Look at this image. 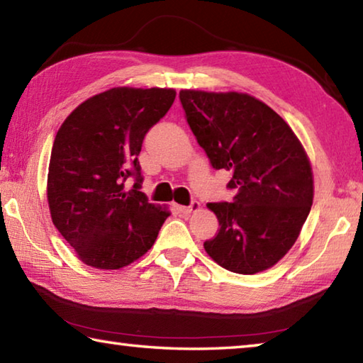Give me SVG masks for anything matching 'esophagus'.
Instances as JSON below:
<instances>
[{"instance_id": "esophagus-1", "label": "esophagus", "mask_w": 363, "mask_h": 363, "mask_svg": "<svg viewBox=\"0 0 363 363\" xmlns=\"http://www.w3.org/2000/svg\"><path fill=\"white\" fill-rule=\"evenodd\" d=\"M177 210H179L182 214H190L200 210V203L199 201H192L189 206H177Z\"/></svg>"}]
</instances>
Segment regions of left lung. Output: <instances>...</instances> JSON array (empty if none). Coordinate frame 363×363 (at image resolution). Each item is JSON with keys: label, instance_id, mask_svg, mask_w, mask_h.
Returning a JSON list of instances; mask_svg holds the SVG:
<instances>
[{"label": "left lung", "instance_id": "obj_1", "mask_svg": "<svg viewBox=\"0 0 363 363\" xmlns=\"http://www.w3.org/2000/svg\"><path fill=\"white\" fill-rule=\"evenodd\" d=\"M194 136L216 169L232 171L230 203H208L219 232L203 243L214 262L251 275L277 264L298 240L312 200L309 157L288 123L245 93L182 89Z\"/></svg>", "mask_w": 363, "mask_h": 363}]
</instances>
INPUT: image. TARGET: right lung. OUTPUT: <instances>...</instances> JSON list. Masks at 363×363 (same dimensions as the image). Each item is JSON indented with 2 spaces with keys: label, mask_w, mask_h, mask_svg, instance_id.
I'll return each instance as SVG.
<instances>
[{
  "label": "right lung",
  "mask_w": 363,
  "mask_h": 363,
  "mask_svg": "<svg viewBox=\"0 0 363 363\" xmlns=\"http://www.w3.org/2000/svg\"><path fill=\"white\" fill-rule=\"evenodd\" d=\"M171 88H112L73 110L54 139L48 173L51 219L84 264L115 270L144 256L169 216L139 192L145 133L173 106ZM137 176L131 193L124 181Z\"/></svg>",
  "instance_id": "right-lung-1"
}]
</instances>
